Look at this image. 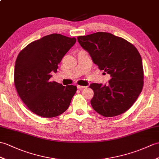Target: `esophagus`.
Segmentation results:
<instances>
[{
    "mask_svg": "<svg viewBox=\"0 0 159 159\" xmlns=\"http://www.w3.org/2000/svg\"><path fill=\"white\" fill-rule=\"evenodd\" d=\"M85 86H81V85H77V88L79 89H83L85 88Z\"/></svg>",
    "mask_w": 159,
    "mask_h": 159,
    "instance_id": "34e87169",
    "label": "esophagus"
}]
</instances>
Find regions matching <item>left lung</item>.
Wrapping results in <instances>:
<instances>
[{
  "label": "left lung",
  "mask_w": 159,
  "mask_h": 159,
  "mask_svg": "<svg viewBox=\"0 0 159 159\" xmlns=\"http://www.w3.org/2000/svg\"><path fill=\"white\" fill-rule=\"evenodd\" d=\"M95 64L110 75L108 84L92 83L91 104L106 117L120 115L129 109L143 85L141 55L133 44L108 32H98L77 37Z\"/></svg>",
  "instance_id": "8db88e82"
}]
</instances>
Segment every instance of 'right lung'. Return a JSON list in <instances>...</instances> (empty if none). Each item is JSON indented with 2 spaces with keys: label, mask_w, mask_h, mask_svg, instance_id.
<instances>
[{
  "label": "right lung",
  "mask_w": 159,
  "mask_h": 159,
  "mask_svg": "<svg viewBox=\"0 0 159 159\" xmlns=\"http://www.w3.org/2000/svg\"><path fill=\"white\" fill-rule=\"evenodd\" d=\"M76 40L51 34L30 43L18 54L14 70V84L28 108L37 115L52 118L64 112L77 88L50 80L57 72L63 57Z\"/></svg>",
  "instance_id": "add662e5"
}]
</instances>
